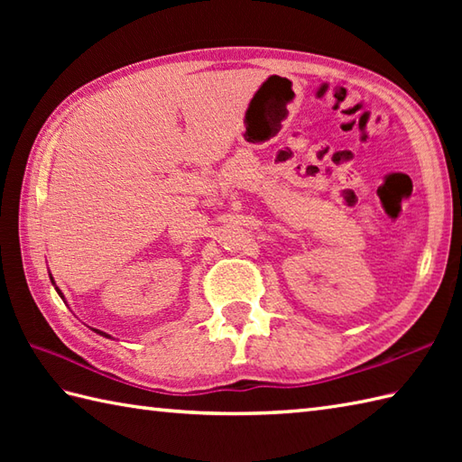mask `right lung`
<instances>
[{
  "label": "right lung",
  "mask_w": 462,
  "mask_h": 462,
  "mask_svg": "<svg viewBox=\"0 0 462 462\" xmlns=\"http://www.w3.org/2000/svg\"><path fill=\"white\" fill-rule=\"evenodd\" d=\"M49 280H51V283H53V286H55V280H53V276H51V273H49ZM55 290H57V293H59V298H61L63 301H65V298H63V293H61V290H59L57 286H55ZM95 333H99V336H103V337H109L111 339V336H109V333H105V331H101V329H93Z\"/></svg>",
  "instance_id": "add662e5"
}]
</instances>
